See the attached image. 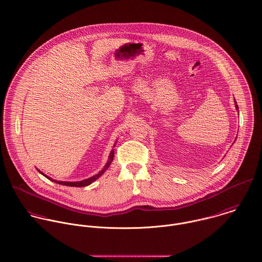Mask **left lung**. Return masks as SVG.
Segmentation results:
<instances>
[{
	"label": "left lung",
	"instance_id": "8db88e82",
	"mask_svg": "<svg viewBox=\"0 0 262 262\" xmlns=\"http://www.w3.org/2000/svg\"><path fill=\"white\" fill-rule=\"evenodd\" d=\"M235 103H236V108H237V111H238V110H239V107H238V105H237V102L235 101ZM236 139H237V138H236Z\"/></svg>",
	"mask_w": 262,
	"mask_h": 262
}]
</instances>
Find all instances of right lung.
<instances>
[{
    "label": "right lung",
    "instance_id": "add662e5",
    "mask_svg": "<svg viewBox=\"0 0 262 262\" xmlns=\"http://www.w3.org/2000/svg\"><path fill=\"white\" fill-rule=\"evenodd\" d=\"M114 146H115V145H114ZM114 156H115V152H114V149H112V151H111V154H110V157H108V160H107V163L105 164V166L103 167V169H102L98 174H94V176H92L91 178H88V179H85V180H83V181H79V182H63V181H57V180H54V179L48 177L47 174L41 173L40 171H38V172H39L40 174H43L46 178L50 179L51 181H53V182H55V183H58V184H60V185L71 186V187H84V186H88V185H90L91 183H93L95 180H97L101 174H103V173L107 170V168L110 167V165L112 164V162H113V160H114Z\"/></svg>",
    "mask_w": 262,
    "mask_h": 262
}]
</instances>
